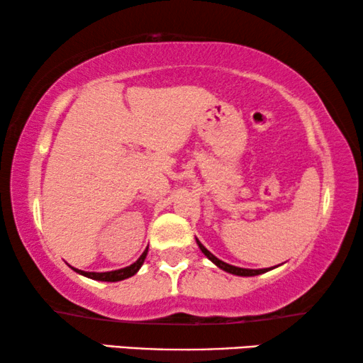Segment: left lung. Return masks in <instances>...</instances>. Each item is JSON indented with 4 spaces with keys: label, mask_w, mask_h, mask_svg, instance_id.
I'll use <instances>...</instances> for the list:
<instances>
[{
    "label": "left lung",
    "mask_w": 363,
    "mask_h": 363,
    "mask_svg": "<svg viewBox=\"0 0 363 363\" xmlns=\"http://www.w3.org/2000/svg\"><path fill=\"white\" fill-rule=\"evenodd\" d=\"M196 245H198V247H200V250H201L203 255H205V256L208 257V259H210V261L213 262V264L218 266V267H220V269H223V271L230 272V274L242 276V277H250V276H259V274H264V272L271 271V269H274V267H264V269H246V267L231 266V264H228V262H225V261L218 259V257H216L215 255H213V252L208 251L206 247L201 245V242H200V240H198V238H196ZM276 267H277V266H276Z\"/></svg>",
    "instance_id": "1"
}]
</instances>
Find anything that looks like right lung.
<instances>
[{
	"label": "right lung",
	"mask_w": 363,
	"mask_h": 363,
	"mask_svg": "<svg viewBox=\"0 0 363 363\" xmlns=\"http://www.w3.org/2000/svg\"><path fill=\"white\" fill-rule=\"evenodd\" d=\"M147 252H148V247L145 251L142 252V256L138 257V259L133 262V264L127 266V267H122V269H116V271H107V272H89V271H81V269H76V267H72L74 271L77 272V274L81 276H86L89 279H94V281H104V282H117V281H123L127 279V277H132L133 274H137L138 269H140L143 261H145L147 257Z\"/></svg>",
	"instance_id": "1"
}]
</instances>
